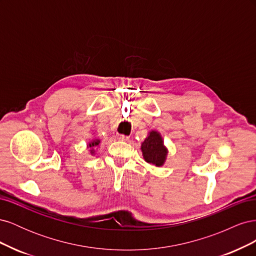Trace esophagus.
<instances>
[{
  "instance_id": "1",
  "label": "esophagus",
  "mask_w": 256,
  "mask_h": 256,
  "mask_svg": "<svg viewBox=\"0 0 256 256\" xmlns=\"http://www.w3.org/2000/svg\"><path fill=\"white\" fill-rule=\"evenodd\" d=\"M118 138L120 141H128V140H129V136H124V134H120V136H118Z\"/></svg>"
}]
</instances>
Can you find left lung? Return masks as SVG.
Returning <instances> with one entry per match:
<instances>
[{
	"label": "left lung",
	"mask_w": 256,
	"mask_h": 256,
	"mask_svg": "<svg viewBox=\"0 0 256 256\" xmlns=\"http://www.w3.org/2000/svg\"><path fill=\"white\" fill-rule=\"evenodd\" d=\"M141 152L143 159L150 164H154L158 168L164 166L168 150L164 145L161 134L157 130H150L145 140L141 143Z\"/></svg>",
	"instance_id": "left-lung-1"
}]
</instances>
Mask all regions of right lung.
Returning a JSON list of instances; mask_svg holds the SVG:
<instances>
[{"mask_svg":"<svg viewBox=\"0 0 256 256\" xmlns=\"http://www.w3.org/2000/svg\"><path fill=\"white\" fill-rule=\"evenodd\" d=\"M100 143H102V140H100V138H92L88 142L86 147H88V150L90 152L88 154H90V156H95L96 150L99 147Z\"/></svg>","mask_w":256,"mask_h":256,"instance_id":"add662e5","label":"right lung"}]
</instances>
